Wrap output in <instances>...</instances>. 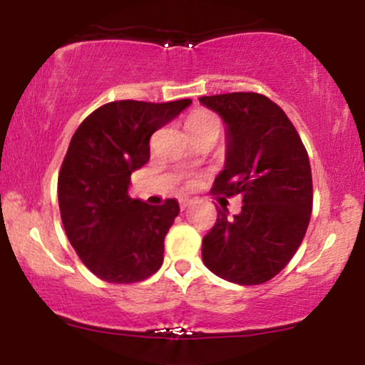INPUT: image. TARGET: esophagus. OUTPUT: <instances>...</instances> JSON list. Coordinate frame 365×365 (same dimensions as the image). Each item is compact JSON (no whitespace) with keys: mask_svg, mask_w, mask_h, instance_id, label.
<instances>
[{"mask_svg":"<svg viewBox=\"0 0 365 365\" xmlns=\"http://www.w3.org/2000/svg\"><path fill=\"white\" fill-rule=\"evenodd\" d=\"M178 202H180V207H182V211H183V209L190 206V204L194 202V200H192V199H187V197H182V199H180Z\"/></svg>","mask_w":365,"mask_h":365,"instance_id":"34e87169","label":"esophagus"}]
</instances>
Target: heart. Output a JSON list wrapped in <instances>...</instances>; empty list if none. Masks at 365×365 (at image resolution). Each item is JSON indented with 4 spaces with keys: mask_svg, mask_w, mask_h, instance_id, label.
I'll return each instance as SVG.
<instances>
[{
    "mask_svg": "<svg viewBox=\"0 0 365 365\" xmlns=\"http://www.w3.org/2000/svg\"><path fill=\"white\" fill-rule=\"evenodd\" d=\"M185 127L188 132H190V135L192 133L202 132V130H209V128L220 130V118H217L215 113L207 110H197L187 116Z\"/></svg>",
    "mask_w": 365,
    "mask_h": 365,
    "instance_id": "obj_1",
    "label": "heart"
}]
</instances>
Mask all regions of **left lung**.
<instances>
[{
  "instance_id": "left-lung-1",
  "label": "left lung",
  "mask_w": 365,
  "mask_h": 365,
  "mask_svg": "<svg viewBox=\"0 0 365 365\" xmlns=\"http://www.w3.org/2000/svg\"><path fill=\"white\" fill-rule=\"evenodd\" d=\"M226 123L225 170L212 192L242 195L240 215L217 211L202 261L238 284L274 278L302 244L312 212V173L299 132L278 104L257 92L202 96Z\"/></svg>"
}]
</instances>
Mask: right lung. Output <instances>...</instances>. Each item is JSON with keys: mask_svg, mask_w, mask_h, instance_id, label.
<instances>
[{"mask_svg": "<svg viewBox=\"0 0 365 365\" xmlns=\"http://www.w3.org/2000/svg\"><path fill=\"white\" fill-rule=\"evenodd\" d=\"M190 103L103 104L70 140L58 175L61 221L81 261L104 282L137 283L161 267L178 202L149 206L132 199L130 175L149 161L153 133Z\"/></svg>", "mask_w": 365, "mask_h": 365, "instance_id": "1", "label": "right lung"}]
</instances>
